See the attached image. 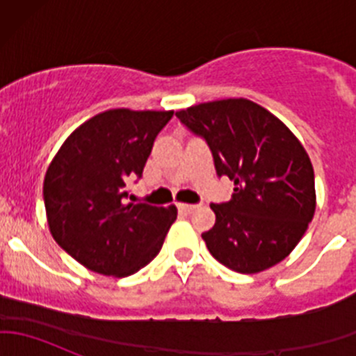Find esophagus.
I'll return each instance as SVG.
<instances>
[{
	"mask_svg": "<svg viewBox=\"0 0 356 356\" xmlns=\"http://www.w3.org/2000/svg\"><path fill=\"white\" fill-rule=\"evenodd\" d=\"M179 208H181V210H182V211H186V213H193V211H195V210H196V208H198V207H196V204H188V203H181V204H179Z\"/></svg>",
	"mask_w": 356,
	"mask_h": 356,
	"instance_id": "obj_1",
	"label": "esophagus"
}]
</instances>
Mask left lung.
<instances>
[{
    "label": "left lung",
    "instance_id": "8db88e82",
    "mask_svg": "<svg viewBox=\"0 0 356 356\" xmlns=\"http://www.w3.org/2000/svg\"><path fill=\"white\" fill-rule=\"evenodd\" d=\"M177 118L207 141L218 177L234 181L232 198L211 203L215 225L201 238L215 260L257 274L284 260L315 213V175L296 136L245 98L200 103Z\"/></svg>",
    "mask_w": 356,
    "mask_h": 356
}]
</instances>
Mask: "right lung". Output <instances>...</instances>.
I'll use <instances>...</instances> for the list:
<instances>
[{"instance_id": "right-lung-1", "label": "right lung", "mask_w": 356, "mask_h": 356, "mask_svg": "<svg viewBox=\"0 0 356 356\" xmlns=\"http://www.w3.org/2000/svg\"><path fill=\"white\" fill-rule=\"evenodd\" d=\"M174 111L106 110L79 125L49 163L42 184L49 232L72 258L113 277L156 257L177 208L127 203L158 132Z\"/></svg>"}]
</instances>
